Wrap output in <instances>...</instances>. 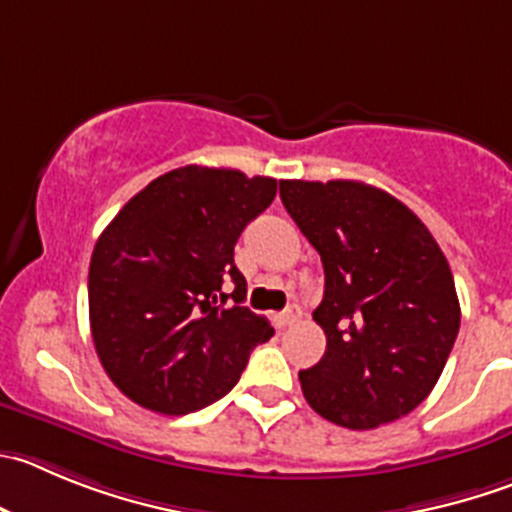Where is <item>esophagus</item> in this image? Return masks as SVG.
I'll return each mask as SVG.
<instances>
[{
	"label": "esophagus",
	"instance_id": "obj_1",
	"mask_svg": "<svg viewBox=\"0 0 512 512\" xmlns=\"http://www.w3.org/2000/svg\"><path fill=\"white\" fill-rule=\"evenodd\" d=\"M299 319H301V309L296 304H291L289 309H284L279 314V324L281 326H291V324H296Z\"/></svg>",
	"mask_w": 512,
	"mask_h": 512
}]
</instances>
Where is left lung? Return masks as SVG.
Segmentation results:
<instances>
[{
    "instance_id": "obj_1",
    "label": "left lung",
    "mask_w": 512,
    "mask_h": 512,
    "mask_svg": "<svg viewBox=\"0 0 512 512\" xmlns=\"http://www.w3.org/2000/svg\"><path fill=\"white\" fill-rule=\"evenodd\" d=\"M279 193L324 264L326 352L299 372L306 402L349 430L410 415L460 329L445 253L405 203L359 180H281Z\"/></svg>"
}]
</instances>
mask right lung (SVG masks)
Wrapping results in <instances>:
<instances>
[{
    "label": "right lung",
    "mask_w": 512,
    "mask_h": 512,
    "mask_svg": "<svg viewBox=\"0 0 512 512\" xmlns=\"http://www.w3.org/2000/svg\"><path fill=\"white\" fill-rule=\"evenodd\" d=\"M274 196L266 175L186 165L148 183L97 238L92 342L135 405L201 410L231 392L251 349L274 337L269 319L241 306L246 279L233 264L241 231Z\"/></svg>",
    "instance_id": "1"
}]
</instances>
